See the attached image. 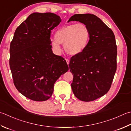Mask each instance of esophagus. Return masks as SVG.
<instances>
[{
  "instance_id": "34e87169",
  "label": "esophagus",
  "mask_w": 131,
  "mask_h": 131,
  "mask_svg": "<svg viewBox=\"0 0 131 131\" xmlns=\"http://www.w3.org/2000/svg\"><path fill=\"white\" fill-rule=\"evenodd\" d=\"M65 60H66V62H67V64H68V65H69V60H68V59H65Z\"/></svg>"
}]
</instances>
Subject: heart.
Masks as SVG:
<instances>
[{"mask_svg": "<svg viewBox=\"0 0 131 131\" xmlns=\"http://www.w3.org/2000/svg\"><path fill=\"white\" fill-rule=\"evenodd\" d=\"M90 38V30L83 23L65 25L56 33L55 39L52 44L56 50L60 49V44H63L65 52L70 55H76L84 50Z\"/></svg>", "mask_w": 131, "mask_h": 131, "instance_id": "1", "label": "heart"}]
</instances>
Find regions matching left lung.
I'll list each match as a JSON object with an SVG mask.
<instances>
[{"instance_id":"8db88e82","label":"left lung","mask_w":131,"mask_h":131,"mask_svg":"<svg viewBox=\"0 0 131 131\" xmlns=\"http://www.w3.org/2000/svg\"><path fill=\"white\" fill-rule=\"evenodd\" d=\"M86 25L90 40L81 53L71 57L69 69L73 75L71 86L77 98L93 101L107 93L117 68V46L112 30L93 14H76L69 20Z\"/></svg>"}]
</instances>
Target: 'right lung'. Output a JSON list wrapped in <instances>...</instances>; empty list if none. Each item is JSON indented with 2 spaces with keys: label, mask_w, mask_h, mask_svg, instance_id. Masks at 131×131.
<instances>
[{
  "label": "right lung",
  "mask_w": 131,
  "mask_h": 131,
  "mask_svg": "<svg viewBox=\"0 0 131 131\" xmlns=\"http://www.w3.org/2000/svg\"><path fill=\"white\" fill-rule=\"evenodd\" d=\"M61 21L53 13H33L17 28L10 43L14 83L32 101L49 99L56 81L69 70L65 59L54 54L50 45L51 30Z\"/></svg>",
  "instance_id": "right-lung-1"
}]
</instances>
